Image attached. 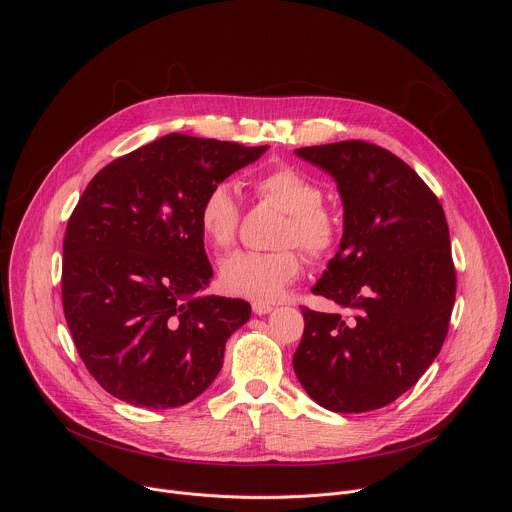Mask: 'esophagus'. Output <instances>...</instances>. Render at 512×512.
<instances>
[{"label":"esophagus","instance_id":"34e87169","mask_svg":"<svg viewBox=\"0 0 512 512\" xmlns=\"http://www.w3.org/2000/svg\"><path fill=\"white\" fill-rule=\"evenodd\" d=\"M271 310H273V306L267 304V302H253V312H255L257 316H265V314H269Z\"/></svg>","mask_w":512,"mask_h":512}]
</instances>
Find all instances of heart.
<instances>
[{"label":"heart","mask_w":512,"mask_h":512,"mask_svg":"<svg viewBox=\"0 0 512 512\" xmlns=\"http://www.w3.org/2000/svg\"><path fill=\"white\" fill-rule=\"evenodd\" d=\"M259 198L275 202L287 214L279 243L298 245L310 259L328 257L340 239L336 216L324 206L322 186L294 166H275L255 180ZM241 206L227 182L212 184L200 200L198 225L204 239L218 251L237 241ZM302 255L294 247L277 251H237L221 263V283L233 296L273 302L300 275Z\"/></svg>","instance_id":"obj_1"}]
</instances>
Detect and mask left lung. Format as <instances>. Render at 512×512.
<instances>
[{
	"mask_svg": "<svg viewBox=\"0 0 512 512\" xmlns=\"http://www.w3.org/2000/svg\"><path fill=\"white\" fill-rule=\"evenodd\" d=\"M296 154L338 184L344 235L312 291L350 314L302 308L294 371L330 411L381 409L419 381L446 340L456 302L446 214L417 172L375 143Z\"/></svg>",
	"mask_w": 512,
	"mask_h": 512,
	"instance_id": "left-lung-1",
	"label": "left lung"
}]
</instances>
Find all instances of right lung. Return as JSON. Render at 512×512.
Returning a JSON list of instances; mask_svg holds the SVG:
<instances>
[{"instance_id":"right-lung-1","label":"right lung","mask_w":512,"mask_h":512,"mask_svg":"<svg viewBox=\"0 0 512 512\" xmlns=\"http://www.w3.org/2000/svg\"><path fill=\"white\" fill-rule=\"evenodd\" d=\"M265 150L170 133L113 160L85 188L64 233L62 308L85 367L113 397L180 407L221 371L251 306L200 296L212 267L198 206Z\"/></svg>"}]
</instances>
